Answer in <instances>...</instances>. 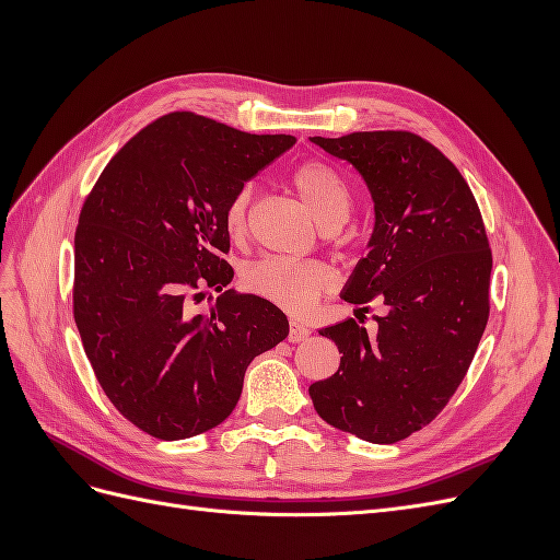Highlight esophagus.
Returning a JSON list of instances; mask_svg holds the SVG:
<instances>
[{
  "label": "esophagus",
  "instance_id": "34e87169",
  "mask_svg": "<svg viewBox=\"0 0 560 560\" xmlns=\"http://www.w3.org/2000/svg\"><path fill=\"white\" fill-rule=\"evenodd\" d=\"M311 336V329L308 327H303V325H299V322H290V343H301V341H306V338Z\"/></svg>",
  "mask_w": 560,
  "mask_h": 560
}]
</instances>
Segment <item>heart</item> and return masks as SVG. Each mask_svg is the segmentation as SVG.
Instances as JSON below:
<instances>
[{"label":"heart","instance_id":"obj_1","mask_svg":"<svg viewBox=\"0 0 560 560\" xmlns=\"http://www.w3.org/2000/svg\"><path fill=\"white\" fill-rule=\"evenodd\" d=\"M292 184L303 206L311 210L315 222L334 229L343 222L350 210V189L334 167L319 161H308L292 173ZM252 202V184H243L226 206V226L241 233L247 224ZM243 282L252 294L278 303L287 311H308L313 303L331 287V273L325 264L292 261L268 257L245 268Z\"/></svg>","mask_w":560,"mask_h":560}]
</instances>
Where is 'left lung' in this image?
I'll use <instances>...</instances> for the list:
<instances>
[{
    "instance_id": "left-lung-1",
    "label": "left lung",
    "mask_w": 560,
    "mask_h": 560,
    "mask_svg": "<svg viewBox=\"0 0 560 560\" xmlns=\"http://www.w3.org/2000/svg\"><path fill=\"white\" fill-rule=\"evenodd\" d=\"M348 161L374 200V233L343 299L383 301L369 334L352 317L319 329L343 354L308 387L336 430L395 444L442 413L463 383L488 322L493 270L483 219L465 177L428 140L406 130L311 138Z\"/></svg>"
}]
</instances>
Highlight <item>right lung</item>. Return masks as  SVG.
<instances>
[{
    "mask_svg": "<svg viewBox=\"0 0 560 560\" xmlns=\"http://www.w3.org/2000/svg\"><path fill=\"white\" fill-rule=\"evenodd\" d=\"M292 135H249L194 112L142 128L107 163L74 235V322L116 411L175 442L224 422L257 354L290 334L273 303L233 280L226 206Z\"/></svg>",
    "mask_w": 560,
    "mask_h": 560,
    "instance_id": "add662e5",
    "label": "right lung"
}]
</instances>
